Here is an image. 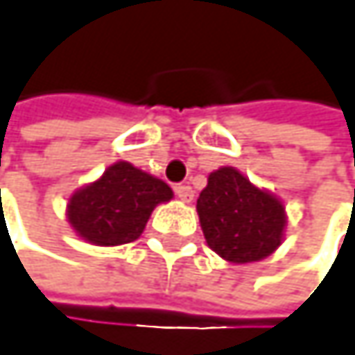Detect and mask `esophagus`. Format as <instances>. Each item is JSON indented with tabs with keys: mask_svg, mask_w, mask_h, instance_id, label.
I'll return each mask as SVG.
<instances>
[{
	"mask_svg": "<svg viewBox=\"0 0 355 355\" xmlns=\"http://www.w3.org/2000/svg\"><path fill=\"white\" fill-rule=\"evenodd\" d=\"M174 193H176V198H179L181 202H191L193 200V189L189 185H176Z\"/></svg>",
	"mask_w": 355,
	"mask_h": 355,
	"instance_id": "1",
	"label": "esophagus"
}]
</instances>
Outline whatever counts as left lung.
<instances>
[{
  "label": "left lung",
  "instance_id": "left-lung-1",
  "mask_svg": "<svg viewBox=\"0 0 355 355\" xmlns=\"http://www.w3.org/2000/svg\"><path fill=\"white\" fill-rule=\"evenodd\" d=\"M198 214L208 246L232 263L269 257L282 242L284 206L257 189L234 168H218L198 198Z\"/></svg>",
  "mask_w": 355,
  "mask_h": 355
}]
</instances>
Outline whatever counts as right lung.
Listing matches in <instances>:
<instances>
[{
    "label": "right lung",
    "mask_w": 355,
    "mask_h": 355,
    "mask_svg": "<svg viewBox=\"0 0 355 355\" xmlns=\"http://www.w3.org/2000/svg\"><path fill=\"white\" fill-rule=\"evenodd\" d=\"M170 198L172 189L164 181L128 162H117L71 198L69 223L92 244H128L143 234L151 210Z\"/></svg>",
    "instance_id": "right-lung-1"
}]
</instances>
